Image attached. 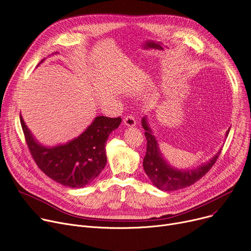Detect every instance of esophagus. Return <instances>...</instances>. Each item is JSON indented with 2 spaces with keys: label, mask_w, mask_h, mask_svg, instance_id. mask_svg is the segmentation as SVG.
<instances>
[{
  "label": "esophagus",
  "mask_w": 251,
  "mask_h": 251,
  "mask_svg": "<svg viewBox=\"0 0 251 251\" xmlns=\"http://www.w3.org/2000/svg\"><path fill=\"white\" fill-rule=\"evenodd\" d=\"M124 124L126 126H136V119H135V117L132 114H128V115L125 116Z\"/></svg>",
  "instance_id": "1"
}]
</instances>
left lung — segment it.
<instances>
[{
    "label": "left lung",
    "mask_w": 251,
    "mask_h": 251,
    "mask_svg": "<svg viewBox=\"0 0 251 251\" xmlns=\"http://www.w3.org/2000/svg\"><path fill=\"white\" fill-rule=\"evenodd\" d=\"M142 126L146 130L145 137L147 140V151L143 159V166L153 185L160 190L175 191L193 185L208 173L221 154L220 150L209 161L197 169L187 171L176 170L164 161L159 151L156 138L152 134L146 117L142 119ZM229 132L230 128L226 132V136Z\"/></svg>",
    "instance_id": "8db88e82"
}]
</instances>
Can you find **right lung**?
<instances>
[{
    "label": "right lung",
    "instance_id": "obj_1",
    "mask_svg": "<svg viewBox=\"0 0 251 251\" xmlns=\"http://www.w3.org/2000/svg\"><path fill=\"white\" fill-rule=\"evenodd\" d=\"M121 123L119 116H97L76 139L48 148L33 139L20 116L27 147L39 169L52 180L70 188L85 187L99 176L107 162L105 143Z\"/></svg>",
    "mask_w": 251,
    "mask_h": 251
}]
</instances>
